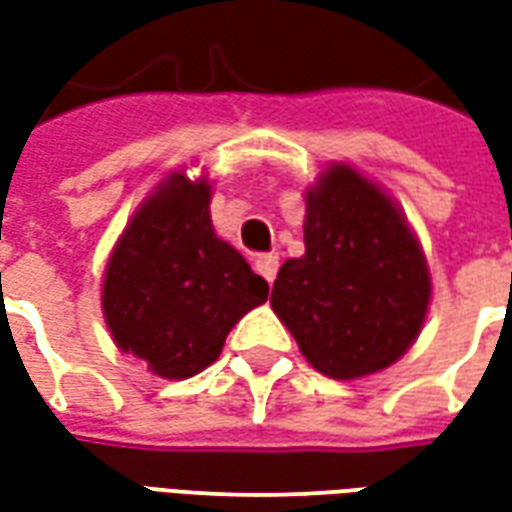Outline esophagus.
<instances>
[{
  "mask_svg": "<svg viewBox=\"0 0 512 512\" xmlns=\"http://www.w3.org/2000/svg\"><path fill=\"white\" fill-rule=\"evenodd\" d=\"M255 271L260 277L266 279L268 285L277 279V271H279V257L277 255H260L255 260Z\"/></svg>",
  "mask_w": 512,
  "mask_h": 512,
  "instance_id": "1",
  "label": "esophagus"
}]
</instances>
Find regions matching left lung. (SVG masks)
I'll return each mask as SVG.
<instances>
[{
    "label": "left lung",
    "mask_w": 512,
    "mask_h": 512,
    "mask_svg": "<svg viewBox=\"0 0 512 512\" xmlns=\"http://www.w3.org/2000/svg\"><path fill=\"white\" fill-rule=\"evenodd\" d=\"M304 249L279 268L271 307L310 365L359 378L406 354L428 312L430 274L395 202L337 164L307 194Z\"/></svg>",
    "instance_id": "1"
}]
</instances>
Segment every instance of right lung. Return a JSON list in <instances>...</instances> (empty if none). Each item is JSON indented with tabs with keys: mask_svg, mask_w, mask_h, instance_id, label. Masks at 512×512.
I'll return each mask as SVG.
<instances>
[{
	"mask_svg": "<svg viewBox=\"0 0 512 512\" xmlns=\"http://www.w3.org/2000/svg\"><path fill=\"white\" fill-rule=\"evenodd\" d=\"M205 180L172 175L117 241L104 279V315L120 351L164 378L213 365L241 315L268 299L233 246L216 238Z\"/></svg>",
	"mask_w": 512,
	"mask_h": 512,
	"instance_id": "1",
	"label": "right lung"
}]
</instances>
